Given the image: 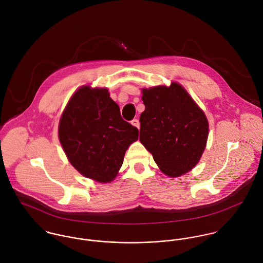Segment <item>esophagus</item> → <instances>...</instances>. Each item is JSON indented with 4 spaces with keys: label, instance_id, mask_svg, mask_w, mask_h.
Masks as SVG:
<instances>
[{
    "label": "esophagus",
    "instance_id": "obj_1",
    "mask_svg": "<svg viewBox=\"0 0 263 263\" xmlns=\"http://www.w3.org/2000/svg\"><path fill=\"white\" fill-rule=\"evenodd\" d=\"M135 127H137V128H140V121L138 120V119H134V120H132V122H130Z\"/></svg>",
    "mask_w": 263,
    "mask_h": 263
}]
</instances>
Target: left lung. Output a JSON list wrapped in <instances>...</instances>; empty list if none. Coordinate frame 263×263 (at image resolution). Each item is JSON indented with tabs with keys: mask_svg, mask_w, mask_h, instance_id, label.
<instances>
[{
	"mask_svg": "<svg viewBox=\"0 0 263 263\" xmlns=\"http://www.w3.org/2000/svg\"><path fill=\"white\" fill-rule=\"evenodd\" d=\"M145 111L140 142L159 169L176 178L191 171L206 147L209 121L203 110L177 82L142 88Z\"/></svg>",
	"mask_w": 263,
	"mask_h": 263,
	"instance_id": "left-lung-1",
	"label": "left lung"
}]
</instances>
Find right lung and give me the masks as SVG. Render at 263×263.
I'll use <instances>...</instances> for the list:
<instances>
[{"instance_id": "obj_1", "label": "right lung", "mask_w": 263, "mask_h": 263, "mask_svg": "<svg viewBox=\"0 0 263 263\" xmlns=\"http://www.w3.org/2000/svg\"><path fill=\"white\" fill-rule=\"evenodd\" d=\"M59 140L69 162L83 176L112 182L139 130L121 118L107 88L84 85L71 96L59 122Z\"/></svg>"}]
</instances>
